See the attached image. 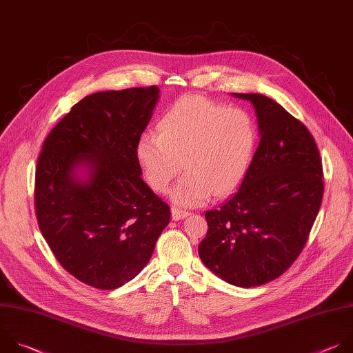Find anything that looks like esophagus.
<instances>
[{"mask_svg": "<svg viewBox=\"0 0 353 353\" xmlns=\"http://www.w3.org/2000/svg\"><path fill=\"white\" fill-rule=\"evenodd\" d=\"M188 214H190V212H187V210H183V209L176 208V206L172 208V217H173V220L184 219V217H187Z\"/></svg>", "mask_w": 353, "mask_h": 353, "instance_id": "1", "label": "esophagus"}]
</instances>
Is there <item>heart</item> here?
I'll return each mask as SVG.
<instances>
[{
	"instance_id": "b5f03b06",
	"label": "heart",
	"mask_w": 353,
	"mask_h": 353,
	"mask_svg": "<svg viewBox=\"0 0 353 353\" xmlns=\"http://www.w3.org/2000/svg\"><path fill=\"white\" fill-rule=\"evenodd\" d=\"M258 143L254 117L243 108L187 95L169 106L158 122V134L145 133L137 159L152 190L166 192L173 179L187 173L172 191L183 206H198L210 195L224 196L243 181Z\"/></svg>"
}]
</instances>
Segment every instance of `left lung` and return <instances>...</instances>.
Here are the masks:
<instances>
[{"mask_svg": "<svg viewBox=\"0 0 353 353\" xmlns=\"http://www.w3.org/2000/svg\"><path fill=\"white\" fill-rule=\"evenodd\" d=\"M256 112L261 143L231 198L205 213L203 265L244 288L281 276L302 252L319 213L323 166L307 128L262 94H237Z\"/></svg>", "mask_w": 353, "mask_h": 353, "instance_id": "8db88e82", "label": "left lung"}]
</instances>
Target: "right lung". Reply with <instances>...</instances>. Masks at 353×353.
<instances>
[{"label":"right lung","mask_w":353,"mask_h":353,"mask_svg":"<svg viewBox=\"0 0 353 353\" xmlns=\"http://www.w3.org/2000/svg\"><path fill=\"white\" fill-rule=\"evenodd\" d=\"M158 98L157 85L87 95L51 130L37 159L34 208L43 237L68 273L98 290L133 280L170 220L137 159Z\"/></svg>","instance_id":"right-lung-1"}]
</instances>
